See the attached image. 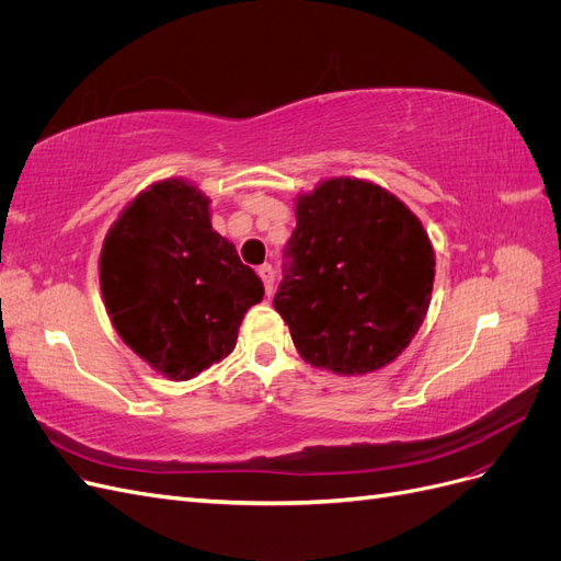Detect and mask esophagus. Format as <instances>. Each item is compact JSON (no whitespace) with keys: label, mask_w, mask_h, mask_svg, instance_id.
Masks as SVG:
<instances>
[{"label":"esophagus","mask_w":561,"mask_h":561,"mask_svg":"<svg viewBox=\"0 0 561 561\" xmlns=\"http://www.w3.org/2000/svg\"><path fill=\"white\" fill-rule=\"evenodd\" d=\"M257 274H260V278H262V283H264L266 295H271V290H274V268H271V264H262V266L257 268Z\"/></svg>","instance_id":"esophagus-1"}]
</instances>
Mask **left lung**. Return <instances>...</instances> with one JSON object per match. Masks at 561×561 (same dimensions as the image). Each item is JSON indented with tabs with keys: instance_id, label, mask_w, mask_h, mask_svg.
Returning a JSON list of instances; mask_svg holds the SVG:
<instances>
[{
	"instance_id": "8db88e82",
	"label": "left lung",
	"mask_w": 561,
	"mask_h": 561,
	"mask_svg": "<svg viewBox=\"0 0 561 561\" xmlns=\"http://www.w3.org/2000/svg\"><path fill=\"white\" fill-rule=\"evenodd\" d=\"M274 307L299 355L334 375L393 363L426 318L435 252L419 217L379 184L320 182L297 198Z\"/></svg>"
}]
</instances>
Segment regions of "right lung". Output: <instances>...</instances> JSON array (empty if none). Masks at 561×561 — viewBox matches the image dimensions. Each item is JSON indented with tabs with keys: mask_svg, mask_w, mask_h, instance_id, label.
I'll return each mask as SVG.
<instances>
[{
	"mask_svg": "<svg viewBox=\"0 0 561 561\" xmlns=\"http://www.w3.org/2000/svg\"><path fill=\"white\" fill-rule=\"evenodd\" d=\"M210 198L184 180L135 196L100 252L105 309L124 344L163 377H196L233 351L264 285L210 225Z\"/></svg>",
	"mask_w": 561,
	"mask_h": 561,
	"instance_id": "1",
	"label": "right lung"
}]
</instances>
